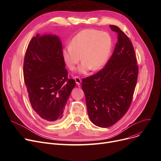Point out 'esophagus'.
<instances>
[{
	"instance_id": "34e87169",
	"label": "esophagus",
	"mask_w": 161,
	"mask_h": 161,
	"mask_svg": "<svg viewBox=\"0 0 161 161\" xmlns=\"http://www.w3.org/2000/svg\"><path fill=\"white\" fill-rule=\"evenodd\" d=\"M74 80H75V81L76 84H77L78 86H80L81 82V79H80V78L79 77V76H75V77H74Z\"/></svg>"
}]
</instances>
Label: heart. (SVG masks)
Wrapping results in <instances>:
<instances>
[{"instance_id": "obj_1", "label": "heart", "mask_w": 161, "mask_h": 161, "mask_svg": "<svg viewBox=\"0 0 161 161\" xmlns=\"http://www.w3.org/2000/svg\"><path fill=\"white\" fill-rule=\"evenodd\" d=\"M112 46V38L107 32L85 29L72 38L70 46L63 49L62 55L70 70L75 69L81 59L83 63L78 71L81 74H86L89 69L97 71L104 66L110 54Z\"/></svg>"}]
</instances>
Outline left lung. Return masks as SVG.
Wrapping results in <instances>:
<instances>
[{"label":"left lung","instance_id":"8db88e82","mask_svg":"<svg viewBox=\"0 0 161 161\" xmlns=\"http://www.w3.org/2000/svg\"><path fill=\"white\" fill-rule=\"evenodd\" d=\"M117 33L113 54L97 73L82 79L89 119L99 127L116 123L131 104L138 75V66L129 38L115 25H109Z\"/></svg>","mask_w":161,"mask_h":161}]
</instances>
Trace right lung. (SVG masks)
<instances>
[{"instance_id": "right-lung-1", "label": "right lung", "mask_w": 161, "mask_h": 161, "mask_svg": "<svg viewBox=\"0 0 161 161\" xmlns=\"http://www.w3.org/2000/svg\"><path fill=\"white\" fill-rule=\"evenodd\" d=\"M63 46L55 35L37 34L30 41L23 63V76L31 106L48 123L63 116L75 81L68 78Z\"/></svg>"}]
</instances>
